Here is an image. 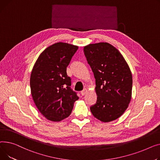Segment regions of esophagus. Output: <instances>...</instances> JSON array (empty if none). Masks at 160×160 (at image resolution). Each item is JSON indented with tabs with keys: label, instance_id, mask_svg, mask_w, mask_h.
I'll list each match as a JSON object with an SVG mask.
<instances>
[{
	"label": "esophagus",
	"instance_id": "obj_1",
	"mask_svg": "<svg viewBox=\"0 0 160 160\" xmlns=\"http://www.w3.org/2000/svg\"><path fill=\"white\" fill-rule=\"evenodd\" d=\"M88 92V90H87V88H84L83 90H82L81 92V95L82 96H84L86 94V93Z\"/></svg>",
	"mask_w": 160,
	"mask_h": 160
}]
</instances>
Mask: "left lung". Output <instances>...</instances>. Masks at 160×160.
<instances>
[{
	"label": "left lung",
	"mask_w": 160,
	"mask_h": 160,
	"mask_svg": "<svg viewBox=\"0 0 160 160\" xmlns=\"http://www.w3.org/2000/svg\"><path fill=\"white\" fill-rule=\"evenodd\" d=\"M84 53L96 79L97 101L90 107L93 116L102 122L116 120L128 107L132 76L123 55L108 42L90 44Z\"/></svg>",
	"instance_id": "8db88e82"
}]
</instances>
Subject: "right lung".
<instances>
[{
  "label": "right lung",
  "mask_w": 160,
  "mask_h": 160,
  "mask_svg": "<svg viewBox=\"0 0 160 160\" xmlns=\"http://www.w3.org/2000/svg\"><path fill=\"white\" fill-rule=\"evenodd\" d=\"M78 46L65 42L46 48L35 63L30 76L31 93L35 104L46 119L60 121L68 117L79 99L71 89L67 68Z\"/></svg>",
  "instance_id": "add662e5"
}]
</instances>
